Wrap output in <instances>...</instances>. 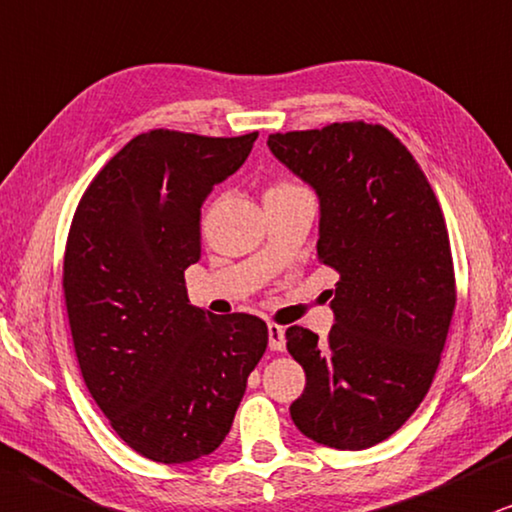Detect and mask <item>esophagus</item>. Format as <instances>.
Returning <instances> with one entry per match:
<instances>
[{
	"instance_id": "obj_1",
	"label": "esophagus",
	"mask_w": 512,
	"mask_h": 512,
	"mask_svg": "<svg viewBox=\"0 0 512 512\" xmlns=\"http://www.w3.org/2000/svg\"><path fill=\"white\" fill-rule=\"evenodd\" d=\"M269 349H274V352L286 349V331L276 326V323H269Z\"/></svg>"
}]
</instances>
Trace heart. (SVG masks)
Returning <instances> with one entry per match:
<instances>
[{
	"mask_svg": "<svg viewBox=\"0 0 512 512\" xmlns=\"http://www.w3.org/2000/svg\"><path fill=\"white\" fill-rule=\"evenodd\" d=\"M300 189V186L297 184H290V181H278V184H274V186H269L267 189V193H264V198L267 196H278V193H288V191H297Z\"/></svg>",
	"mask_w": 512,
	"mask_h": 512,
	"instance_id": "b5f03b06",
	"label": "heart"
}]
</instances>
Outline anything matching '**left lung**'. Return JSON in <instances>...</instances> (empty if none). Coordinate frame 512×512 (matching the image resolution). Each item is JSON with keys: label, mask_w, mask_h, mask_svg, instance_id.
Wrapping results in <instances>:
<instances>
[{"label": "left lung", "mask_w": 512, "mask_h": 512, "mask_svg": "<svg viewBox=\"0 0 512 512\" xmlns=\"http://www.w3.org/2000/svg\"><path fill=\"white\" fill-rule=\"evenodd\" d=\"M267 146L319 196L316 255L340 274L328 340L286 331L307 375L290 418L331 449H368L411 418L437 373L456 307L442 208L383 125L333 122L271 134Z\"/></svg>", "instance_id": "1"}]
</instances>
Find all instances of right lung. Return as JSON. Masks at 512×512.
Returning <instances> with one entry per match:
<instances>
[{
	"label": "right lung",
	"instance_id": "obj_1",
	"mask_svg": "<svg viewBox=\"0 0 512 512\" xmlns=\"http://www.w3.org/2000/svg\"><path fill=\"white\" fill-rule=\"evenodd\" d=\"M255 139L139 134L96 174L70 226L63 293L82 378L122 442L155 463L224 442L267 349V323L193 307L184 281L200 260V208Z\"/></svg>",
	"mask_w": 512,
	"mask_h": 512
}]
</instances>
